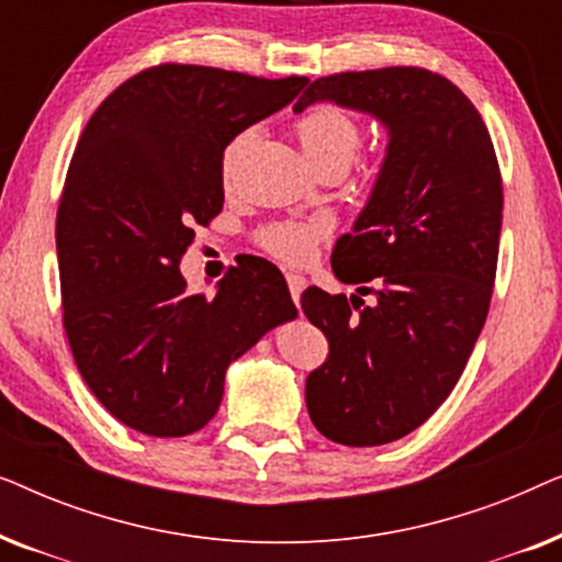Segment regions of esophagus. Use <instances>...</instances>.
<instances>
[{"label":"esophagus","instance_id":"1","mask_svg":"<svg viewBox=\"0 0 562 562\" xmlns=\"http://www.w3.org/2000/svg\"><path fill=\"white\" fill-rule=\"evenodd\" d=\"M286 281H289L291 299H294V302L299 304V299H302V291L306 289V279H304V276H299V273H289Z\"/></svg>","mask_w":562,"mask_h":562}]
</instances>
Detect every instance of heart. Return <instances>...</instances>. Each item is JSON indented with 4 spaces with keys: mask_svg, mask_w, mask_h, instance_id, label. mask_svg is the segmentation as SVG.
Here are the masks:
<instances>
[{
    "mask_svg": "<svg viewBox=\"0 0 562 562\" xmlns=\"http://www.w3.org/2000/svg\"><path fill=\"white\" fill-rule=\"evenodd\" d=\"M296 137L302 145L306 160L314 168L327 164L348 166L352 156L360 148V125L350 117L348 112L337 110V106H314L296 122ZM256 140V130H245L229 143L225 150V176L233 173L237 158L243 156L245 148ZM329 233V220L317 217L310 222H279V225L266 227L260 233V243L271 256L286 260V263H306L314 256L317 243Z\"/></svg>",
    "mask_w": 562,
    "mask_h": 562,
    "instance_id": "heart-1",
    "label": "heart"
}]
</instances>
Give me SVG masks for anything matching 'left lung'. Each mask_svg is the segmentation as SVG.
<instances>
[{"mask_svg":"<svg viewBox=\"0 0 562 562\" xmlns=\"http://www.w3.org/2000/svg\"><path fill=\"white\" fill-rule=\"evenodd\" d=\"M317 102L371 114L389 135L371 196L333 250L337 279L375 302L317 286L302 294L306 319L329 342L325 366L306 379L314 427L373 448L425 425L471 358L496 279L502 173L479 110L440 74L322 76L294 112Z\"/></svg>","mask_w":562,"mask_h":562,"instance_id":"8db88e82","label":"left lung"}]
</instances>
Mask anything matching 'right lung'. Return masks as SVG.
I'll use <instances>...</instances> for the list:
<instances>
[{"instance_id": "right-lung-1", "label": "right lung", "mask_w": 562, "mask_h": 562, "mask_svg": "<svg viewBox=\"0 0 562 562\" xmlns=\"http://www.w3.org/2000/svg\"><path fill=\"white\" fill-rule=\"evenodd\" d=\"M310 79L164 64L99 104L68 166L56 220L64 327L81 379L122 425L183 437L220 409L225 373L296 319L266 258L229 268L214 296L179 271L194 227L222 212V156Z\"/></svg>"}]
</instances>
